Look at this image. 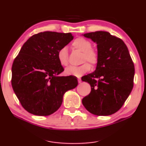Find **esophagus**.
Segmentation results:
<instances>
[{
  "label": "esophagus",
  "instance_id": "esophagus-1",
  "mask_svg": "<svg viewBox=\"0 0 146 146\" xmlns=\"http://www.w3.org/2000/svg\"><path fill=\"white\" fill-rule=\"evenodd\" d=\"M78 82H79V83H81V82H82L81 79H78Z\"/></svg>",
  "mask_w": 146,
  "mask_h": 146
}]
</instances>
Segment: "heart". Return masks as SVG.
<instances>
[{"instance_id": "obj_1", "label": "heart", "mask_w": 146, "mask_h": 146, "mask_svg": "<svg viewBox=\"0 0 146 146\" xmlns=\"http://www.w3.org/2000/svg\"><path fill=\"white\" fill-rule=\"evenodd\" d=\"M73 47L76 50L82 52L81 62L83 63L79 66H71L65 69V73L69 75L81 77L91 69V65L94 67L98 63V54L96 50L92 48V44L90 41L83 38H78L74 40ZM57 59L63 67L68 65V52L66 47L59 49L57 54Z\"/></svg>"}]
</instances>
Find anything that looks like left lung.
Masks as SVG:
<instances>
[{
  "mask_svg": "<svg viewBox=\"0 0 146 146\" xmlns=\"http://www.w3.org/2000/svg\"><path fill=\"white\" fill-rule=\"evenodd\" d=\"M97 44L98 61L93 73L84 76L91 87L82 100L86 109L96 116L114 114L124 104L134 86V65L126 45L109 32L83 35Z\"/></svg>",
  "mask_w": 146,
  "mask_h": 146,
  "instance_id": "obj_1",
  "label": "left lung"
}]
</instances>
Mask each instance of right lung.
<instances>
[{
  "label": "right lung",
  "mask_w": 146,
  "mask_h": 146,
  "mask_svg": "<svg viewBox=\"0 0 146 146\" xmlns=\"http://www.w3.org/2000/svg\"><path fill=\"white\" fill-rule=\"evenodd\" d=\"M73 39L71 33L44 32L33 35L22 46L12 66V87L24 109L37 116H49L60 107L63 96L78 85L64 71L57 54Z\"/></svg>",
  "instance_id": "add662e5"
}]
</instances>
